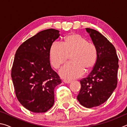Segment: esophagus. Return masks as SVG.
<instances>
[{"mask_svg": "<svg viewBox=\"0 0 127 127\" xmlns=\"http://www.w3.org/2000/svg\"><path fill=\"white\" fill-rule=\"evenodd\" d=\"M64 83H70V82H71V81H69V80H66V79H64V80L63 81Z\"/></svg>", "mask_w": 127, "mask_h": 127, "instance_id": "obj_1", "label": "esophagus"}]
</instances>
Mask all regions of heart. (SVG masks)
<instances>
[{"instance_id":"b5f03b06","label":"heart","mask_w":127,"mask_h":127,"mask_svg":"<svg viewBox=\"0 0 127 127\" xmlns=\"http://www.w3.org/2000/svg\"><path fill=\"white\" fill-rule=\"evenodd\" d=\"M70 55L73 62L65 64L59 71L62 77L68 79L78 78L85 69L89 70L93 67L97 59V49L94 44L77 33L66 36L63 45L58 42L51 45L49 57L54 68L58 69L65 63Z\"/></svg>"}]
</instances>
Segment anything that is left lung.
I'll return each instance as SVG.
<instances>
[{"label": "left lung", "mask_w": 127, "mask_h": 127, "mask_svg": "<svg viewBox=\"0 0 127 127\" xmlns=\"http://www.w3.org/2000/svg\"><path fill=\"white\" fill-rule=\"evenodd\" d=\"M86 30L97 49V59L89 76L80 80L77 98L82 106L91 108L106 101L117 87L119 65L113 45L96 30Z\"/></svg>", "instance_id": "left-lung-1"}]
</instances>
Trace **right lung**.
<instances>
[{"mask_svg":"<svg viewBox=\"0 0 127 127\" xmlns=\"http://www.w3.org/2000/svg\"><path fill=\"white\" fill-rule=\"evenodd\" d=\"M59 31L44 30L27 39L16 51L11 76L17 99L33 113H45L54 103V89L62 83L51 67L50 49Z\"/></svg>","mask_w":127,"mask_h":127,"instance_id":"1","label":"right lung"}]
</instances>
